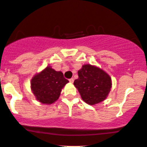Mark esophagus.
Listing matches in <instances>:
<instances>
[{"instance_id":"esophagus-1","label":"esophagus","mask_w":147,"mask_h":147,"mask_svg":"<svg viewBox=\"0 0 147 147\" xmlns=\"http://www.w3.org/2000/svg\"><path fill=\"white\" fill-rule=\"evenodd\" d=\"M74 78H70V79H69V82H70V83H71V84H72V83H74Z\"/></svg>"}]
</instances>
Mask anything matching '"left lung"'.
<instances>
[{"instance_id": "1", "label": "left lung", "mask_w": 147, "mask_h": 147, "mask_svg": "<svg viewBox=\"0 0 147 147\" xmlns=\"http://www.w3.org/2000/svg\"><path fill=\"white\" fill-rule=\"evenodd\" d=\"M78 75L74 84L86 103L95 105L106 98L112 86L108 74L96 66L86 64L78 71Z\"/></svg>"}]
</instances>
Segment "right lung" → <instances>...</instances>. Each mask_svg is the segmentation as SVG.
Returning a JSON list of instances; mask_svg holds the SVG:
<instances>
[{
  "mask_svg": "<svg viewBox=\"0 0 147 147\" xmlns=\"http://www.w3.org/2000/svg\"><path fill=\"white\" fill-rule=\"evenodd\" d=\"M69 82L61 71L47 66L31 80V88L37 100L44 104L55 102L61 94V89Z\"/></svg>",
  "mask_w": 147,
  "mask_h": 147,
  "instance_id": "obj_1",
  "label": "right lung"
}]
</instances>
